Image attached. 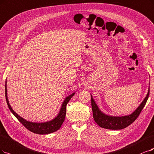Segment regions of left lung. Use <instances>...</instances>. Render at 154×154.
<instances>
[{"mask_svg":"<svg viewBox=\"0 0 154 154\" xmlns=\"http://www.w3.org/2000/svg\"><path fill=\"white\" fill-rule=\"evenodd\" d=\"M150 93V88H149L148 93L146 97L141 102L140 106L136 109V110L133 112L131 114L125 116L117 117V116H112L106 115L103 112H102L98 108V105H96V102L91 96V106L93 110V118L95 122L97 123L98 126L101 128H103L107 129H122L128 127L130 124H131L136 119L138 118L141 110H143L145 106L146 101L149 98Z\"/></svg>","mask_w":154,"mask_h":154,"instance_id":"left-lung-1","label":"left lung"}]
</instances>
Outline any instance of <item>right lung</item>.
<instances>
[{"instance_id": "add662e5", "label": "right lung", "mask_w": 154, "mask_h": 154, "mask_svg": "<svg viewBox=\"0 0 154 154\" xmlns=\"http://www.w3.org/2000/svg\"><path fill=\"white\" fill-rule=\"evenodd\" d=\"M7 81H5V99H6L7 104L11 112L13 113V114L18 119V120L23 124V126L28 129L31 132H33L36 134H48L51 133H53L58 130L62 124L63 123L65 116H66V105L68 103V101L72 98V96L75 94V93H72V94L68 96L67 97L65 98L63 102L61 105L60 110L58 113L57 116L52 119L51 121L45 122H30L28 121L25 120L23 118H22L20 116H18L17 113L13 110L11 108L9 102L8 101V91H7Z\"/></svg>"}]
</instances>
